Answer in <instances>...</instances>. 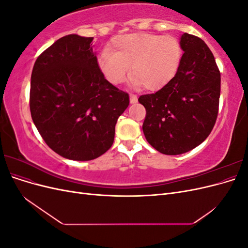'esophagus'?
<instances>
[{
    "instance_id": "esophagus-1",
    "label": "esophagus",
    "mask_w": 248,
    "mask_h": 248,
    "mask_svg": "<svg viewBox=\"0 0 248 248\" xmlns=\"http://www.w3.org/2000/svg\"><path fill=\"white\" fill-rule=\"evenodd\" d=\"M138 96L136 94H130V103H137Z\"/></svg>"
}]
</instances>
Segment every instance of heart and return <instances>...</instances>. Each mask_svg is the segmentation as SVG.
<instances>
[{
    "mask_svg": "<svg viewBox=\"0 0 248 248\" xmlns=\"http://www.w3.org/2000/svg\"><path fill=\"white\" fill-rule=\"evenodd\" d=\"M181 58L175 37L140 32L114 37L99 55L98 67L112 85L124 82L131 67L133 86L153 91L174 78Z\"/></svg>",
    "mask_w": 248,
    "mask_h": 248,
    "instance_id": "heart-1",
    "label": "heart"
}]
</instances>
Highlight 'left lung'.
<instances>
[{"mask_svg": "<svg viewBox=\"0 0 248 248\" xmlns=\"http://www.w3.org/2000/svg\"><path fill=\"white\" fill-rule=\"evenodd\" d=\"M180 46L184 54L175 77L156 93L139 98L146 108V140L166 155L183 154L202 144L218 115L220 72L212 51L187 33Z\"/></svg>", "mask_w": 248, "mask_h": 248, "instance_id": "1", "label": "left lung"}]
</instances>
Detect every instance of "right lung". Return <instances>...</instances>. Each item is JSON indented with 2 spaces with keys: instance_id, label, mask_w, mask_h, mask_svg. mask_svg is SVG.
Segmentation results:
<instances>
[{
  "instance_id": "1",
  "label": "right lung",
  "mask_w": 248,
  "mask_h": 248,
  "mask_svg": "<svg viewBox=\"0 0 248 248\" xmlns=\"http://www.w3.org/2000/svg\"><path fill=\"white\" fill-rule=\"evenodd\" d=\"M93 37L67 35L37 58L30 89L33 122L46 145L65 158L85 161L106 153L129 95L104 76Z\"/></svg>"
}]
</instances>
